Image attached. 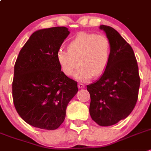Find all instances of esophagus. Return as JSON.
Instances as JSON below:
<instances>
[{"mask_svg":"<svg viewBox=\"0 0 151 151\" xmlns=\"http://www.w3.org/2000/svg\"><path fill=\"white\" fill-rule=\"evenodd\" d=\"M78 88L81 89V88H85V85H84V84H82V83H78Z\"/></svg>","mask_w":151,"mask_h":151,"instance_id":"1","label":"esophagus"}]
</instances>
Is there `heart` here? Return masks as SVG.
<instances>
[{
  "label": "heart",
  "instance_id": "obj_1",
  "mask_svg": "<svg viewBox=\"0 0 151 151\" xmlns=\"http://www.w3.org/2000/svg\"><path fill=\"white\" fill-rule=\"evenodd\" d=\"M67 50H59L57 60L61 71L70 76L81 66L75 78L86 81L106 70L111 58V42L106 36L82 32L72 40Z\"/></svg>",
  "mask_w": 151,
  "mask_h": 151
}]
</instances>
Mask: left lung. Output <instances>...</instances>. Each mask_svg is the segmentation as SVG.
<instances>
[{"label":"left lung","instance_id":"8db88e82","mask_svg":"<svg viewBox=\"0 0 151 151\" xmlns=\"http://www.w3.org/2000/svg\"><path fill=\"white\" fill-rule=\"evenodd\" d=\"M111 42V58L99 80L87 85L90 114L102 127L117 124L130 114L136 104L140 78L132 47L113 27L100 25Z\"/></svg>","mask_w":151,"mask_h":151}]
</instances>
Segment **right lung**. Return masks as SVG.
<instances>
[{
    "label": "right lung",
    "mask_w": 151,
    "mask_h": 151,
    "mask_svg": "<svg viewBox=\"0 0 151 151\" xmlns=\"http://www.w3.org/2000/svg\"><path fill=\"white\" fill-rule=\"evenodd\" d=\"M70 31L66 27L38 30L22 47L14 66L12 98L26 123L54 130L64 121L77 82L61 71L57 53Z\"/></svg>",
    "instance_id": "add662e5"
}]
</instances>
